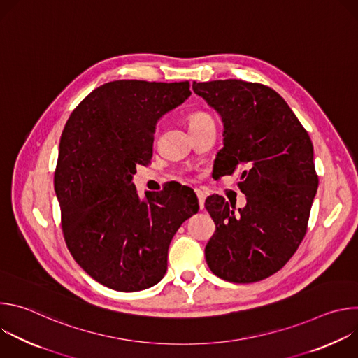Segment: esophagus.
<instances>
[{"mask_svg":"<svg viewBox=\"0 0 358 358\" xmlns=\"http://www.w3.org/2000/svg\"><path fill=\"white\" fill-rule=\"evenodd\" d=\"M194 192L198 198V206L202 210L203 208V201H206V192H203V189H201V188H194Z\"/></svg>","mask_w":358,"mask_h":358,"instance_id":"1","label":"esophagus"}]
</instances>
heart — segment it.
Masks as SVG:
<instances>
[{"instance_id":"b5f03b06","label":"heart","mask_w":358,"mask_h":358,"mask_svg":"<svg viewBox=\"0 0 358 358\" xmlns=\"http://www.w3.org/2000/svg\"><path fill=\"white\" fill-rule=\"evenodd\" d=\"M187 120H188V126H189L191 131H196V130H199L203 126H207L210 123H214L208 113L201 112V110H195V112L189 113Z\"/></svg>"}]
</instances>
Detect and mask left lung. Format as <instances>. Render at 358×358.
Wrapping results in <instances>:
<instances>
[{"label": "left lung", "mask_w": 358, "mask_h": 358, "mask_svg": "<svg viewBox=\"0 0 358 358\" xmlns=\"http://www.w3.org/2000/svg\"><path fill=\"white\" fill-rule=\"evenodd\" d=\"M224 122L217 177L239 174L246 206L221 195L206 199L215 232L206 246L214 275L232 283L269 278L293 257L308 231L319 177L313 144L285 99L261 83L239 79L194 82Z\"/></svg>", "instance_id": "left-lung-1"}]
</instances>
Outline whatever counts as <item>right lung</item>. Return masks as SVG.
Segmentation results:
<instances>
[{
	"label": "right lung",
	"instance_id": "1",
	"mask_svg": "<svg viewBox=\"0 0 358 358\" xmlns=\"http://www.w3.org/2000/svg\"><path fill=\"white\" fill-rule=\"evenodd\" d=\"M189 82L113 80L89 93L61 136L54 177L62 232L78 265L119 292L159 283L170 242L198 211L180 185L140 199L136 166L152 157L157 120L188 99Z\"/></svg>",
	"mask_w": 358,
	"mask_h": 358
}]
</instances>
